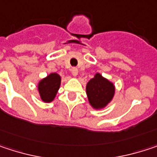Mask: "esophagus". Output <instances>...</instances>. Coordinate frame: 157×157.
<instances>
[{
  "label": "esophagus",
  "mask_w": 157,
  "mask_h": 157,
  "mask_svg": "<svg viewBox=\"0 0 157 157\" xmlns=\"http://www.w3.org/2000/svg\"><path fill=\"white\" fill-rule=\"evenodd\" d=\"M72 75L74 77H76L78 75V69L77 68H73L72 69Z\"/></svg>",
  "instance_id": "obj_1"
}]
</instances>
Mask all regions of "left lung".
<instances>
[{
    "label": "left lung",
    "instance_id": "8db88e82",
    "mask_svg": "<svg viewBox=\"0 0 157 157\" xmlns=\"http://www.w3.org/2000/svg\"><path fill=\"white\" fill-rule=\"evenodd\" d=\"M86 94L90 105L94 109H101L112 101L115 95V85L100 73H97L87 82Z\"/></svg>",
    "mask_w": 157,
    "mask_h": 157
}]
</instances>
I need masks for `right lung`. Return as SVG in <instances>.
Instances as JSON below:
<instances>
[{
	"mask_svg": "<svg viewBox=\"0 0 157 157\" xmlns=\"http://www.w3.org/2000/svg\"><path fill=\"white\" fill-rule=\"evenodd\" d=\"M61 85V76L56 73H50L39 80L36 89L42 101L48 103L55 100Z\"/></svg>",
	"mask_w": 157,
	"mask_h": 157,
	"instance_id": "add662e5",
	"label": "right lung"
}]
</instances>
